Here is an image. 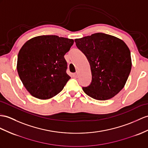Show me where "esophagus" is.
<instances>
[{
    "mask_svg": "<svg viewBox=\"0 0 148 148\" xmlns=\"http://www.w3.org/2000/svg\"><path fill=\"white\" fill-rule=\"evenodd\" d=\"M73 76L75 77H78V71H77L76 72V73H74L73 74Z\"/></svg>",
    "mask_w": 148,
    "mask_h": 148,
    "instance_id": "1",
    "label": "esophagus"
}]
</instances>
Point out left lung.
<instances>
[{"mask_svg": "<svg viewBox=\"0 0 148 148\" xmlns=\"http://www.w3.org/2000/svg\"><path fill=\"white\" fill-rule=\"evenodd\" d=\"M90 65L92 82L82 87L86 95L99 100L112 98L124 88L131 70V52L116 37L98 32L75 40Z\"/></svg>", "mask_w": 148, "mask_h": 148, "instance_id": "1", "label": "left lung"}]
</instances>
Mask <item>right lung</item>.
<instances>
[{"label": "right lung", "instance_id": "1", "mask_svg": "<svg viewBox=\"0 0 148 148\" xmlns=\"http://www.w3.org/2000/svg\"><path fill=\"white\" fill-rule=\"evenodd\" d=\"M73 39L55 35L31 39L18 54L17 70L25 88L39 99H48L63 89L71 77L64 58Z\"/></svg>", "mask_w": 148, "mask_h": 148}]
</instances>
